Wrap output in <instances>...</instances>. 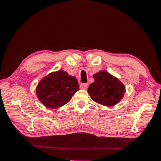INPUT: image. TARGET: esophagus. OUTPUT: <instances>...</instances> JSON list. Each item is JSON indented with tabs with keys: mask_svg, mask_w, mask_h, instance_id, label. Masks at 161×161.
<instances>
[{
	"mask_svg": "<svg viewBox=\"0 0 161 161\" xmlns=\"http://www.w3.org/2000/svg\"><path fill=\"white\" fill-rule=\"evenodd\" d=\"M87 84H81V85H80V88L82 89V90H86L87 88Z\"/></svg>",
	"mask_w": 161,
	"mask_h": 161,
	"instance_id": "34e87169",
	"label": "esophagus"
}]
</instances>
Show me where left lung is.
Returning a JSON list of instances; mask_svg holds the SVG:
<instances>
[{
    "mask_svg": "<svg viewBox=\"0 0 161 161\" xmlns=\"http://www.w3.org/2000/svg\"><path fill=\"white\" fill-rule=\"evenodd\" d=\"M94 81L88 88V93L94 102L107 107L114 106L123 97L125 87L118 79L107 71L93 75Z\"/></svg>",
    "mask_w": 161,
    "mask_h": 161,
    "instance_id": "1",
    "label": "left lung"
}]
</instances>
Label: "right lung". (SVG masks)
<instances>
[{"label": "right lung", "mask_w": 161, "mask_h": 161, "mask_svg": "<svg viewBox=\"0 0 161 161\" xmlns=\"http://www.w3.org/2000/svg\"><path fill=\"white\" fill-rule=\"evenodd\" d=\"M77 80L63 70L46 76L38 84L36 90L38 99L48 108L56 109L68 103L80 90Z\"/></svg>", "instance_id": "obj_1"}]
</instances>
